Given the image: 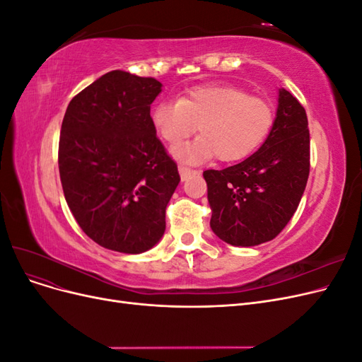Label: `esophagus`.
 Masks as SVG:
<instances>
[{
    "mask_svg": "<svg viewBox=\"0 0 362 362\" xmlns=\"http://www.w3.org/2000/svg\"><path fill=\"white\" fill-rule=\"evenodd\" d=\"M178 170H180V175H181V180H182V181L190 178L193 173H196V170H193V169H190V168H187V166H182V164H180Z\"/></svg>",
    "mask_w": 362,
    "mask_h": 362,
    "instance_id": "obj_1",
    "label": "esophagus"
}]
</instances>
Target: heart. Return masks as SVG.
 <instances>
[{
  "instance_id": "b5f03b06",
  "label": "heart",
  "mask_w": 362,
  "mask_h": 362,
  "mask_svg": "<svg viewBox=\"0 0 362 362\" xmlns=\"http://www.w3.org/2000/svg\"><path fill=\"white\" fill-rule=\"evenodd\" d=\"M157 134L170 145L198 131L192 144L175 146L172 154L182 161L216 158L238 161L255 152L273 125L272 105L235 86H198L178 101H160L151 112Z\"/></svg>"
}]
</instances>
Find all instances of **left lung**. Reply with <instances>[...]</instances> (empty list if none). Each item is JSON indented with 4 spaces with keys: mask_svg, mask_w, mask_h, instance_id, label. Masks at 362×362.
<instances>
[{
    "mask_svg": "<svg viewBox=\"0 0 362 362\" xmlns=\"http://www.w3.org/2000/svg\"><path fill=\"white\" fill-rule=\"evenodd\" d=\"M308 175V117L288 90L279 89L275 122L255 154L204 172L213 233L233 246L270 242L298 210Z\"/></svg>",
    "mask_w": 362,
    "mask_h": 362,
    "instance_id": "left-lung-1",
    "label": "left lung"
}]
</instances>
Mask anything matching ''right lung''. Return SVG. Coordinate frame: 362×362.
Here are the masks:
<instances>
[{
	"instance_id": "obj_1",
	"label": "right lung",
	"mask_w": 362,
	"mask_h": 362,
	"mask_svg": "<svg viewBox=\"0 0 362 362\" xmlns=\"http://www.w3.org/2000/svg\"><path fill=\"white\" fill-rule=\"evenodd\" d=\"M161 83L112 71L72 98L62 122L59 170L76 223L100 246L141 254L166 229L180 182L151 122Z\"/></svg>"
}]
</instances>
